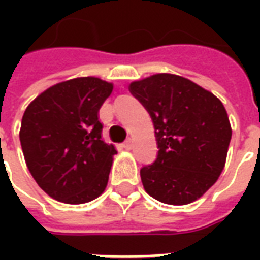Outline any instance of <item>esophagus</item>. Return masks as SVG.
<instances>
[{
  "label": "esophagus",
  "instance_id": "34e87169",
  "mask_svg": "<svg viewBox=\"0 0 260 260\" xmlns=\"http://www.w3.org/2000/svg\"><path fill=\"white\" fill-rule=\"evenodd\" d=\"M122 147L126 149V150H131V149H132V141H131V139H126V141L122 143Z\"/></svg>",
  "mask_w": 260,
  "mask_h": 260
}]
</instances>
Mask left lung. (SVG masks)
Returning <instances> with one entry per match:
<instances>
[{"instance_id": "left-lung-1", "label": "left lung", "mask_w": 260, "mask_h": 260, "mask_svg": "<svg viewBox=\"0 0 260 260\" xmlns=\"http://www.w3.org/2000/svg\"><path fill=\"white\" fill-rule=\"evenodd\" d=\"M129 91L150 114L157 141V157L141 169L145 191L167 205L196 201L225 164L231 126L223 103L171 74L132 82Z\"/></svg>"}]
</instances>
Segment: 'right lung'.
<instances>
[{
	"instance_id": "obj_1",
	"label": "right lung",
	"mask_w": 260,
	"mask_h": 260,
	"mask_svg": "<svg viewBox=\"0 0 260 260\" xmlns=\"http://www.w3.org/2000/svg\"><path fill=\"white\" fill-rule=\"evenodd\" d=\"M113 91L99 78L57 83L26 108L20 146L39 186L55 201L79 205L106 189L117 153L102 139L97 113Z\"/></svg>"
}]
</instances>
